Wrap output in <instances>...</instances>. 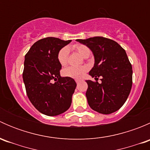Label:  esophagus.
<instances>
[{"instance_id":"1","label":"esophagus","mask_w":150,"mask_h":150,"mask_svg":"<svg viewBox=\"0 0 150 150\" xmlns=\"http://www.w3.org/2000/svg\"><path fill=\"white\" fill-rule=\"evenodd\" d=\"M81 81H82V79H75V82H76L77 83H78L81 82Z\"/></svg>"}]
</instances>
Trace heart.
<instances>
[{
  "label": "heart",
  "instance_id": "heart-1",
  "mask_svg": "<svg viewBox=\"0 0 150 150\" xmlns=\"http://www.w3.org/2000/svg\"><path fill=\"white\" fill-rule=\"evenodd\" d=\"M74 49L76 50L83 57L89 56L91 51L87 46L82 44H77L73 46ZM69 55V48L64 46L59 51L57 59L61 65L64 66L67 64ZM86 72V68L84 67H68L63 70V75L66 77L72 78H80L83 76L85 72Z\"/></svg>",
  "mask_w": 150,
  "mask_h": 150
}]
</instances>
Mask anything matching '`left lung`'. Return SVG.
I'll return each mask as SVG.
<instances>
[{
  "label": "left lung",
  "mask_w": 150,
  "mask_h": 150,
  "mask_svg": "<svg viewBox=\"0 0 150 150\" xmlns=\"http://www.w3.org/2000/svg\"><path fill=\"white\" fill-rule=\"evenodd\" d=\"M91 49L94 65L89 72L102 83L86 81L88 103L92 110L104 115L118 110L127 100L132 87V67L125 51L117 42L104 37L76 40Z\"/></svg>",
  "instance_id": "8db88e82"
}]
</instances>
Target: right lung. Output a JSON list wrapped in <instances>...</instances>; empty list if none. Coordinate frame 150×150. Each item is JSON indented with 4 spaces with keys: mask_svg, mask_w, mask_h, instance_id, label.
<instances>
[{
    "mask_svg": "<svg viewBox=\"0 0 150 150\" xmlns=\"http://www.w3.org/2000/svg\"><path fill=\"white\" fill-rule=\"evenodd\" d=\"M70 42L53 37L40 39L25 55L22 77L27 94L33 105L46 115L62 114L72 103L77 84L72 78L61 77L62 65L57 59L59 51Z\"/></svg>",
    "mask_w": 150,
    "mask_h": 150,
    "instance_id": "add662e5",
    "label": "right lung"
}]
</instances>
